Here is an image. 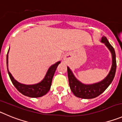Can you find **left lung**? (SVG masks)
Here are the masks:
<instances>
[{
  "label": "left lung",
  "instance_id": "1",
  "mask_svg": "<svg viewBox=\"0 0 122 122\" xmlns=\"http://www.w3.org/2000/svg\"><path fill=\"white\" fill-rule=\"evenodd\" d=\"M102 42L104 43L112 53V64L110 71L107 77L102 81L95 84L86 85L78 81L68 67L67 68L69 85L72 93L77 97L81 99H93L99 96L105 91L113 80L116 71V53L112 46L108 42L106 37L102 38Z\"/></svg>",
  "mask_w": 122,
  "mask_h": 122
}]
</instances>
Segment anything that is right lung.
<instances>
[{"label":"right lung","instance_id":"right-lung-1","mask_svg":"<svg viewBox=\"0 0 122 122\" xmlns=\"http://www.w3.org/2000/svg\"><path fill=\"white\" fill-rule=\"evenodd\" d=\"M59 63H60V62H58L50 67L44 79L40 83L36 85H26L21 84V83L17 82L15 80H14L11 73L9 72L8 68V53L7 56H6L8 72L9 76L11 80L12 83L20 93H22L24 96L30 97H42V96L45 95L48 92L51 88L54 74V72H55Z\"/></svg>","mask_w":122,"mask_h":122}]
</instances>
